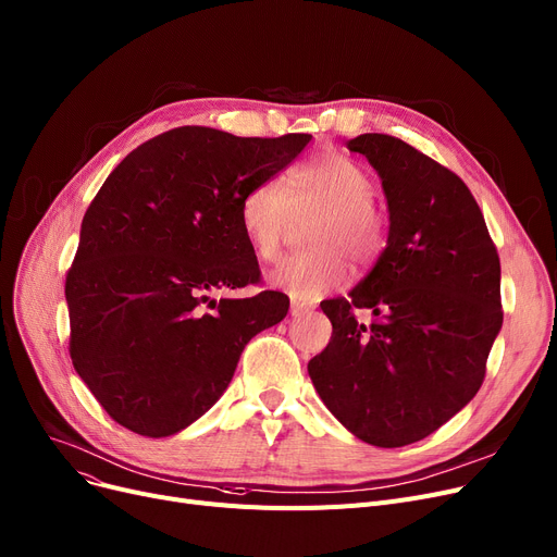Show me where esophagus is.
I'll use <instances>...</instances> for the list:
<instances>
[{
	"label": "esophagus",
	"instance_id": "1",
	"mask_svg": "<svg viewBox=\"0 0 557 557\" xmlns=\"http://www.w3.org/2000/svg\"><path fill=\"white\" fill-rule=\"evenodd\" d=\"M311 307L309 305H302V302H290V315H302V313H307Z\"/></svg>",
	"mask_w": 557,
	"mask_h": 557
}]
</instances>
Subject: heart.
<instances>
[{
    "label": "heart",
    "instance_id": "obj_1",
    "mask_svg": "<svg viewBox=\"0 0 557 557\" xmlns=\"http://www.w3.org/2000/svg\"><path fill=\"white\" fill-rule=\"evenodd\" d=\"M372 173L343 153L318 156L288 173L286 189L257 183L239 205L244 237L261 261H275L296 219L318 212L309 230L311 252L288 257L271 273V284L294 300H318L352 275L372 269L388 239L384 212L376 208Z\"/></svg>",
    "mask_w": 557,
    "mask_h": 557
}]
</instances>
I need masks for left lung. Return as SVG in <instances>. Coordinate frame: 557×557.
<instances>
[{
	"label": "left lung",
	"mask_w": 557,
	"mask_h": 557,
	"mask_svg": "<svg viewBox=\"0 0 557 557\" xmlns=\"http://www.w3.org/2000/svg\"><path fill=\"white\" fill-rule=\"evenodd\" d=\"M382 178L388 242L347 298L320 302L332 341L307 370L359 441L404 447L479 393L502 330V263L481 208L454 171L391 135L347 141ZM357 308L375 320L359 324Z\"/></svg>",
	"instance_id": "left-lung-1"
}]
</instances>
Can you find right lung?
<instances>
[{
  "label": "right lung",
  "mask_w": 557,
  "mask_h": 557,
  "mask_svg": "<svg viewBox=\"0 0 557 557\" xmlns=\"http://www.w3.org/2000/svg\"><path fill=\"white\" fill-rule=\"evenodd\" d=\"M309 139L183 126L108 175L83 216L65 298L74 370L114 422L146 437L187 429L225 393L248 341L286 315L280 290L214 294L259 282L242 198Z\"/></svg>",
  "instance_id": "1"
}]
</instances>
